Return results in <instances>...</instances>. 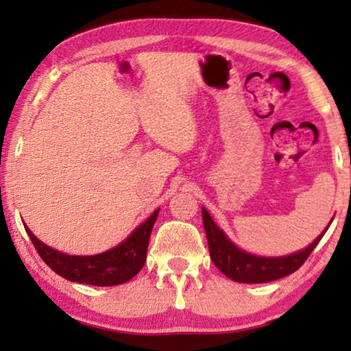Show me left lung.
Listing matches in <instances>:
<instances>
[{"label": "left lung", "mask_w": 351, "mask_h": 351, "mask_svg": "<svg viewBox=\"0 0 351 351\" xmlns=\"http://www.w3.org/2000/svg\"><path fill=\"white\" fill-rule=\"evenodd\" d=\"M201 213H203L204 232L206 237H208L209 254L214 265L225 276H228L230 280L237 282H247V285L275 281L299 270L306 258H308L310 254L313 252V249L319 243V239L323 238L326 230L329 228H326L310 246L302 249V251H297L285 257H261L244 252L243 249L234 246L227 238V234L214 223V220L210 219L208 210L203 208Z\"/></svg>", "instance_id": "obj_1"}]
</instances>
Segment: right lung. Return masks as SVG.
Here are the masks:
<instances>
[{
  "instance_id": "1",
  "label": "right lung",
  "mask_w": 351,
  "mask_h": 351,
  "mask_svg": "<svg viewBox=\"0 0 351 351\" xmlns=\"http://www.w3.org/2000/svg\"><path fill=\"white\" fill-rule=\"evenodd\" d=\"M158 213L160 209H156L145 222L138 225L121 244L95 256H69V254L56 251L41 243L30 232V228L25 223L23 225L40 257L57 275L69 281L84 282V285L118 286L132 280L142 270L147 261L148 239H150L153 225L156 222Z\"/></svg>"
}]
</instances>
